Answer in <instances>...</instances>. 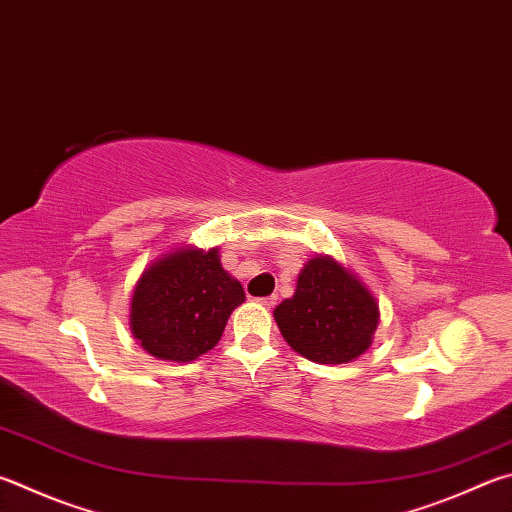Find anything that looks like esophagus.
Returning a JSON list of instances; mask_svg holds the SVG:
<instances>
[{
  "label": "esophagus",
  "instance_id": "34e87169",
  "mask_svg": "<svg viewBox=\"0 0 512 512\" xmlns=\"http://www.w3.org/2000/svg\"><path fill=\"white\" fill-rule=\"evenodd\" d=\"M259 302H262L266 309H273V306L277 304V297L275 295H268V297H262V300H259Z\"/></svg>",
  "mask_w": 512,
  "mask_h": 512
}]
</instances>
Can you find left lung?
Returning a JSON list of instances; mask_svg holds the SVG:
<instances>
[{
  "instance_id": "obj_1",
  "label": "left lung",
  "mask_w": 512,
  "mask_h": 512,
  "mask_svg": "<svg viewBox=\"0 0 512 512\" xmlns=\"http://www.w3.org/2000/svg\"><path fill=\"white\" fill-rule=\"evenodd\" d=\"M284 340L322 365H342L371 345L378 304L358 280L329 257H313L297 277L291 300L275 309Z\"/></svg>"
}]
</instances>
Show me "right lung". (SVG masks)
Masks as SVG:
<instances>
[{
    "mask_svg": "<svg viewBox=\"0 0 512 512\" xmlns=\"http://www.w3.org/2000/svg\"><path fill=\"white\" fill-rule=\"evenodd\" d=\"M244 288L221 268L217 248L179 250L152 264L132 297V331L161 360L190 362L217 345Z\"/></svg>",
    "mask_w": 512,
    "mask_h": 512,
    "instance_id": "add662e5",
    "label": "right lung"
}]
</instances>
